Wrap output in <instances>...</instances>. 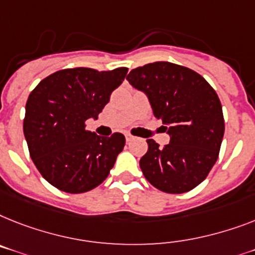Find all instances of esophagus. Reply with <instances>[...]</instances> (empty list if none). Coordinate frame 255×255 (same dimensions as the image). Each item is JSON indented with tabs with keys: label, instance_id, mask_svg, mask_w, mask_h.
I'll use <instances>...</instances> for the list:
<instances>
[{
	"label": "esophagus",
	"instance_id": "esophagus-1",
	"mask_svg": "<svg viewBox=\"0 0 255 255\" xmlns=\"http://www.w3.org/2000/svg\"><path fill=\"white\" fill-rule=\"evenodd\" d=\"M125 138H126V142H131V140L134 139L135 136L131 135V134H125Z\"/></svg>",
	"mask_w": 255,
	"mask_h": 255
}]
</instances>
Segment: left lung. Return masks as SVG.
<instances>
[{
  "label": "left lung",
  "mask_w": 255,
  "mask_h": 255,
  "mask_svg": "<svg viewBox=\"0 0 255 255\" xmlns=\"http://www.w3.org/2000/svg\"><path fill=\"white\" fill-rule=\"evenodd\" d=\"M126 79L147 95L170 136L163 148L147 139L148 150L139 160L146 180L169 194L198 186L218 160L224 135L215 90L194 70L165 61L132 69Z\"/></svg>",
  "instance_id": "1"
}]
</instances>
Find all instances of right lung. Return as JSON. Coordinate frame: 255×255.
<instances>
[{"mask_svg":"<svg viewBox=\"0 0 255 255\" xmlns=\"http://www.w3.org/2000/svg\"><path fill=\"white\" fill-rule=\"evenodd\" d=\"M126 73L128 67L64 69L44 78L29 94L23 120L29 156L54 188L79 194L108 177L125 136L96 135L86 130V121L98 119Z\"/></svg>","mask_w":255,"mask_h":255,"instance_id":"add662e5","label":"right lung"}]
</instances>
